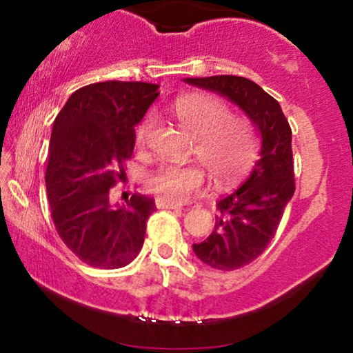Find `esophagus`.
<instances>
[{
    "mask_svg": "<svg viewBox=\"0 0 353 353\" xmlns=\"http://www.w3.org/2000/svg\"><path fill=\"white\" fill-rule=\"evenodd\" d=\"M156 205L159 209H183V205L175 204V202H168L165 199H157Z\"/></svg>",
    "mask_w": 353,
    "mask_h": 353,
    "instance_id": "obj_1",
    "label": "esophagus"
}]
</instances>
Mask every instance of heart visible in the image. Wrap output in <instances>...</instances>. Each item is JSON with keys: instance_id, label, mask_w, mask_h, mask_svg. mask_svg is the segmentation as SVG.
<instances>
[{"instance_id": "obj_1", "label": "heart", "mask_w": 353, "mask_h": 353, "mask_svg": "<svg viewBox=\"0 0 353 353\" xmlns=\"http://www.w3.org/2000/svg\"><path fill=\"white\" fill-rule=\"evenodd\" d=\"M173 114L183 128L194 137V156L199 159L212 181L228 186L250 170L257 157L259 134L252 120L231 115L223 101L209 94H188L173 103ZM154 120L148 115L137 128V143L146 141ZM204 186V170L199 165L159 167L149 176L148 190L168 202L181 204Z\"/></svg>"}]
</instances>
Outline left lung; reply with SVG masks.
<instances>
[{
  "instance_id": "8db88e82",
  "label": "left lung",
  "mask_w": 353,
  "mask_h": 353,
  "mask_svg": "<svg viewBox=\"0 0 353 353\" xmlns=\"http://www.w3.org/2000/svg\"><path fill=\"white\" fill-rule=\"evenodd\" d=\"M185 81L215 91L239 105L262 137L260 159L250 176L233 194L216 202L220 216L215 230L205 241L192 244L205 265L231 272L254 262L267 249L296 191L292 132L278 101L252 80L215 75Z\"/></svg>"
}]
</instances>
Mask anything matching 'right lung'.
Here are the masks:
<instances>
[{
	"mask_svg": "<svg viewBox=\"0 0 353 353\" xmlns=\"http://www.w3.org/2000/svg\"><path fill=\"white\" fill-rule=\"evenodd\" d=\"M159 85L101 81L77 90L52 125L46 192L57 234L90 267L120 268L137 259L152 197L134 194L127 204L110 201L133 154L134 125L141 122Z\"/></svg>",
	"mask_w": 353,
	"mask_h": 353,
	"instance_id": "obj_1",
	"label": "right lung"
}]
</instances>
